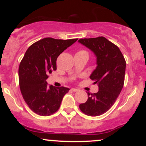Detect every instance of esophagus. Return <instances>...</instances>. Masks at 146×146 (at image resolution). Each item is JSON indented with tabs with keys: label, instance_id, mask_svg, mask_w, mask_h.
<instances>
[{
	"label": "esophagus",
	"instance_id": "esophagus-1",
	"mask_svg": "<svg viewBox=\"0 0 146 146\" xmlns=\"http://www.w3.org/2000/svg\"><path fill=\"white\" fill-rule=\"evenodd\" d=\"M71 90L73 92H77L78 91L79 89H78V88H71Z\"/></svg>",
	"mask_w": 146,
	"mask_h": 146
}]
</instances>
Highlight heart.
Instances as JSON below:
<instances>
[{
    "label": "heart",
    "instance_id": "obj_1",
    "mask_svg": "<svg viewBox=\"0 0 146 146\" xmlns=\"http://www.w3.org/2000/svg\"><path fill=\"white\" fill-rule=\"evenodd\" d=\"M77 53H86V54H88V52L85 51V50H80V51L77 52Z\"/></svg>",
    "mask_w": 146,
    "mask_h": 146
}]
</instances>
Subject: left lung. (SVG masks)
<instances>
[{
    "instance_id": "left-lung-1",
    "label": "left lung",
    "mask_w": 146,
    "mask_h": 146,
    "mask_svg": "<svg viewBox=\"0 0 146 146\" xmlns=\"http://www.w3.org/2000/svg\"><path fill=\"white\" fill-rule=\"evenodd\" d=\"M78 42L90 48L97 57L96 69L90 78L98 84L96 93H88V100L80 109L88 116H99L113 106L124 84L125 60L118 46L103 36L82 38Z\"/></svg>"
}]
</instances>
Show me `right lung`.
I'll use <instances>...</instances> for the list:
<instances>
[{"mask_svg":"<svg viewBox=\"0 0 146 146\" xmlns=\"http://www.w3.org/2000/svg\"><path fill=\"white\" fill-rule=\"evenodd\" d=\"M78 38L58 40L45 38L27 50L19 65V86L29 108L41 116H49L59 109L69 88L48 85V74L56 71L58 57Z\"/></svg>","mask_w":146,"mask_h":146,"instance_id":"add662e5","label":"right lung"}]
</instances>
